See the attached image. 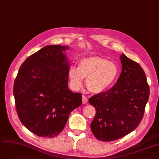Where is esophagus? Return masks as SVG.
<instances>
[{"label":"esophagus","mask_w":159,"mask_h":159,"mask_svg":"<svg viewBox=\"0 0 159 159\" xmlns=\"http://www.w3.org/2000/svg\"><path fill=\"white\" fill-rule=\"evenodd\" d=\"M82 102H83V103L84 104H86L87 102H88V99H87V97H85V96H83L82 97Z\"/></svg>","instance_id":"obj_1"}]
</instances>
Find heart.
Segmentation results:
<instances>
[{
    "mask_svg": "<svg viewBox=\"0 0 159 159\" xmlns=\"http://www.w3.org/2000/svg\"><path fill=\"white\" fill-rule=\"evenodd\" d=\"M118 75L116 65L100 56L83 59L78 62V67L71 66L69 70V76L75 88H80L85 78L87 89L94 94L108 89L114 84Z\"/></svg>",
    "mask_w": 159,
    "mask_h": 159,
    "instance_id": "obj_1",
    "label": "heart"
}]
</instances>
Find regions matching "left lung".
Instances as JSON below:
<instances>
[{
    "label": "left lung",
    "instance_id": "left-lung-1",
    "mask_svg": "<svg viewBox=\"0 0 159 159\" xmlns=\"http://www.w3.org/2000/svg\"><path fill=\"white\" fill-rule=\"evenodd\" d=\"M120 61L122 69L116 84L89 100L96 109L90 128L101 141L115 140L134 131L149 99V87L142 68L124 54Z\"/></svg>",
    "mask_w": 159,
    "mask_h": 159
}]
</instances>
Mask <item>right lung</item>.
Segmentation results:
<instances>
[{"label": "right lung", "mask_w": 159, "mask_h": 159, "mask_svg": "<svg viewBox=\"0 0 159 159\" xmlns=\"http://www.w3.org/2000/svg\"><path fill=\"white\" fill-rule=\"evenodd\" d=\"M69 47L47 45L29 56L13 85L18 116L28 130L42 137L57 136L70 113L82 103V94L68 87Z\"/></svg>", "instance_id": "add662e5"}]
</instances>
